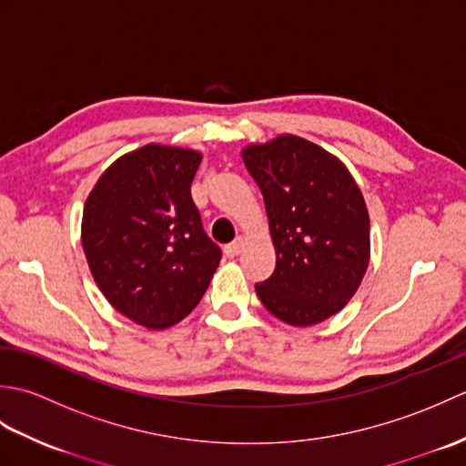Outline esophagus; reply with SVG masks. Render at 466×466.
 I'll use <instances>...</instances> for the list:
<instances>
[{
	"mask_svg": "<svg viewBox=\"0 0 466 466\" xmlns=\"http://www.w3.org/2000/svg\"><path fill=\"white\" fill-rule=\"evenodd\" d=\"M242 246H244V242H242V238H238L236 242L224 246V254L228 256V258H236V256L242 252Z\"/></svg>",
	"mask_w": 466,
	"mask_h": 466,
	"instance_id": "1",
	"label": "esophagus"
}]
</instances>
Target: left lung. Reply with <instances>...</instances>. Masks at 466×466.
Masks as SVG:
<instances>
[{"label": "left lung", "instance_id": "left-lung-1", "mask_svg": "<svg viewBox=\"0 0 466 466\" xmlns=\"http://www.w3.org/2000/svg\"><path fill=\"white\" fill-rule=\"evenodd\" d=\"M242 160L264 196L276 268L256 284L266 310L312 326L342 310L370 258V222L346 166L304 137L250 144Z\"/></svg>", "mask_w": 466, "mask_h": 466}]
</instances>
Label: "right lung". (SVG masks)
<instances>
[{"instance_id": "1", "label": "right lung", "mask_w": 466, "mask_h": 466, "mask_svg": "<svg viewBox=\"0 0 466 466\" xmlns=\"http://www.w3.org/2000/svg\"><path fill=\"white\" fill-rule=\"evenodd\" d=\"M200 162L196 150L142 146L107 167L84 206L82 246L97 289L150 330L186 319L222 258L190 194Z\"/></svg>"}]
</instances>
